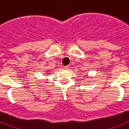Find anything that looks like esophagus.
Here are the masks:
<instances>
[{
    "label": "esophagus",
    "mask_w": 129,
    "mask_h": 129,
    "mask_svg": "<svg viewBox=\"0 0 129 129\" xmlns=\"http://www.w3.org/2000/svg\"><path fill=\"white\" fill-rule=\"evenodd\" d=\"M63 68L65 69V70H69V66H63Z\"/></svg>",
    "instance_id": "1"
}]
</instances>
